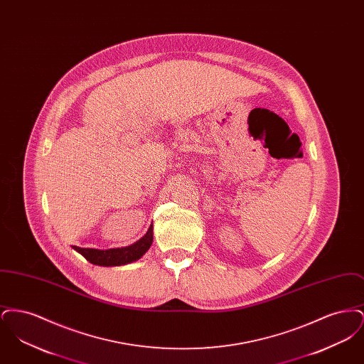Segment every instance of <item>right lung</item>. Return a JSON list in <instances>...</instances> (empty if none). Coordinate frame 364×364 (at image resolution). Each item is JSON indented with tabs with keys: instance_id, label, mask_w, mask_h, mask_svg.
<instances>
[{
	"instance_id": "right-lung-1",
	"label": "right lung",
	"mask_w": 364,
	"mask_h": 364,
	"mask_svg": "<svg viewBox=\"0 0 364 364\" xmlns=\"http://www.w3.org/2000/svg\"><path fill=\"white\" fill-rule=\"evenodd\" d=\"M153 224L149 228L147 233L139 239L138 242L122 247V248H109V250H95V248H80L73 245V250H76L79 254H82L90 263L98 264V266H122L128 264L131 262L140 259L151 247L153 244Z\"/></svg>"
}]
</instances>
